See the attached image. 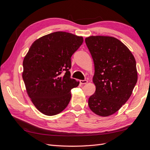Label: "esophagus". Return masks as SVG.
<instances>
[{"mask_svg":"<svg viewBox=\"0 0 150 150\" xmlns=\"http://www.w3.org/2000/svg\"><path fill=\"white\" fill-rule=\"evenodd\" d=\"M80 83L82 84H86L88 83V81L87 80H80Z\"/></svg>","mask_w":150,"mask_h":150,"instance_id":"1","label":"esophagus"}]
</instances>
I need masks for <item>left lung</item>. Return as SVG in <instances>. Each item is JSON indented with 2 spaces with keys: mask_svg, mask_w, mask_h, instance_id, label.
<instances>
[{
  "mask_svg": "<svg viewBox=\"0 0 150 150\" xmlns=\"http://www.w3.org/2000/svg\"><path fill=\"white\" fill-rule=\"evenodd\" d=\"M85 42L94 64L96 91L88 105L93 112L106 117L126 103L137 83L135 59L125 45L110 36H90Z\"/></svg>",
  "mask_w": 150,
  "mask_h": 150,
  "instance_id": "1",
  "label": "left lung"
}]
</instances>
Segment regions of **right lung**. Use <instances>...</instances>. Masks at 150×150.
<instances>
[{
  "mask_svg": "<svg viewBox=\"0 0 150 150\" xmlns=\"http://www.w3.org/2000/svg\"><path fill=\"white\" fill-rule=\"evenodd\" d=\"M83 42V37L55 32L36 40L29 48L22 78L32 102L44 115L59 114L69 104L71 90L79 84L71 78V57Z\"/></svg>",
  "mask_w": 150,
  "mask_h": 150,
  "instance_id": "right-lung-1",
  "label": "right lung"
}]
</instances>
